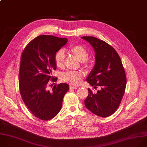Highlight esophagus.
<instances>
[{
    "mask_svg": "<svg viewBox=\"0 0 147 147\" xmlns=\"http://www.w3.org/2000/svg\"><path fill=\"white\" fill-rule=\"evenodd\" d=\"M78 88V86H73V85H70L69 86V89H77Z\"/></svg>",
    "mask_w": 147,
    "mask_h": 147,
    "instance_id": "esophagus-1",
    "label": "esophagus"
}]
</instances>
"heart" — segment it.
<instances>
[{
  "label": "heart",
  "mask_w": 147,
  "mask_h": 147,
  "mask_svg": "<svg viewBox=\"0 0 147 147\" xmlns=\"http://www.w3.org/2000/svg\"><path fill=\"white\" fill-rule=\"evenodd\" d=\"M71 53L81 61L82 65L86 69H89L92 67V61L88 58L89 51L87 49L82 45H77L72 46L69 48ZM65 59V54L63 50H58L55 54L54 62L56 66L58 68L64 67ZM83 74L80 71H68L63 73L61 76L63 81L68 82L72 85L78 86L82 82Z\"/></svg>",
  "instance_id": "1"
}]
</instances>
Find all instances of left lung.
<instances>
[{
    "instance_id": "8db88e82",
    "label": "left lung",
    "mask_w": 147,
    "mask_h": 147,
    "mask_svg": "<svg viewBox=\"0 0 147 147\" xmlns=\"http://www.w3.org/2000/svg\"><path fill=\"white\" fill-rule=\"evenodd\" d=\"M96 51V64L87 78L95 89H88L89 94L84 100L86 107L95 115L105 118L118 108L126 86V76L118 53L109 44L93 36H83Z\"/></svg>"
}]
</instances>
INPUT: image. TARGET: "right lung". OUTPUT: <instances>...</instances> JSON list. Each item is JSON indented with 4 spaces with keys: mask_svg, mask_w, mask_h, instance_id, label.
Masks as SVG:
<instances>
[{
    "mask_svg": "<svg viewBox=\"0 0 147 147\" xmlns=\"http://www.w3.org/2000/svg\"><path fill=\"white\" fill-rule=\"evenodd\" d=\"M67 42V38L40 35L29 42L21 54L20 93L29 110L43 121L52 119L60 111L64 95L69 90L67 83H55L51 91L48 87L57 80L51 75L56 69L55 54Z\"/></svg>",
    "mask_w": 147,
    "mask_h": 147,
    "instance_id": "right-lung-1",
    "label": "right lung"
}]
</instances>
